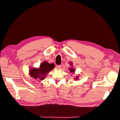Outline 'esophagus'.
Listing matches in <instances>:
<instances>
[{"mask_svg": "<svg viewBox=\"0 0 120 120\" xmlns=\"http://www.w3.org/2000/svg\"><path fill=\"white\" fill-rule=\"evenodd\" d=\"M61 67V65H56V68L58 69H59Z\"/></svg>", "mask_w": 120, "mask_h": 120, "instance_id": "esophagus-1", "label": "esophagus"}]
</instances>
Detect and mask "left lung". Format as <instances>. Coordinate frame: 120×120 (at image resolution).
Masks as SVG:
<instances>
[{"mask_svg": "<svg viewBox=\"0 0 120 120\" xmlns=\"http://www.w3.org/2000/svg\"><path fill=\"white\" fill-rule=\"evenodd\" d=\"M70 64L71 65H72V64H71V63H70ZM69 70L71 72H75V70L74 69V68H69ZM75 79H78V77H76V78H75Z\"/></svg>", "mask_w": 120, "mask_h": 120, "instance_id": "1", "label": "left lung"}]
</instances>
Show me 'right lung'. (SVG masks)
<instances>
[{
	"mask_svg": "<svg viewBox=\"0 0 120 120\" xmlns=\"http://www.w3.org/2000/svg\"><path fill=\"white\" fill-rule=\"evenodd\" d=\"M54 68L53 64H49L44 61L40 64L39 68H32L30 70V75L34 79L43 80L46 74Z\"/></svg>",
	"mask_w": 120,
	"mask_h": 120,
	"instance_id": "right-lung-1",
	"label": "right lung"
}]
</instances>
